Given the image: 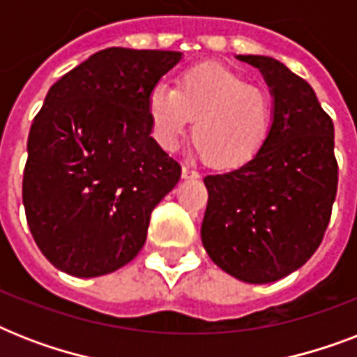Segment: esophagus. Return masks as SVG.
Instances as JSON below:
<instances>
[{
  "instance_id": "1",
  "label": "esophagus",
  "mask_w": 357,
  "mask_h": 357,
  "mask_svg": "<svg viewBox=\"0 0 357 357\" xmlns=\"http://www.w3.org/2000/svg\"><path fill=\"white\" fill-rule=\"evenodd\" d=\"M183 178L185 179H198L200 178V174H198V170H195L192 167H183Z\"/></svg>"
}]
</instances>
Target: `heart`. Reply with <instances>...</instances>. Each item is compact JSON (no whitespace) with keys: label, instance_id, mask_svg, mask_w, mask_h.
Masks as SVG:
<instances>
[{"label":"heart","instance_id":"heart-1","mask_svg":"<svg viewBox=\"0 0 357 357\" xmlns=\"http://www.w3.org/2000/svg\"><path fill=\"white\" fill-rule=\"evenodd\" d=\"M153 135L176 150L192 123V142L211 167L234 170L254 161L274 128V100L265 89L222 64L181 70L176 86H153L148 96Z\"/></svg>","mask_w":357,"mask_h":357}]
</instances>
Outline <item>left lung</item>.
I'll list each match as a JSON object with an SVG mask.
<instances>
[{
	"label": "left lung",
	"instance_id": "left-lung-1",
	"mask_svg": "<svg viewBox=\"0 0 357 357\" xmlns=\"http://www.w3.org/2000/svg\"><path fill=\"white\" fill-rule=\"evenodd\" d=\"M274 96V128L254 161L206 176L202 243L222 271L248 283L282 280L321 246L337 195L333 122L310 83L276 59L238 55Z\"/></svg>",
	"mask_w": 357,
	"mask_h": 357
}]
</instances>
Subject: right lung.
I'll use <instances>...</instances> for the list:
<instances>
[{
    "label": "right lung",
    "mask_w": 357,
    "mask_h": 357,
    "mask_svg": "<svg viewBox=\"0 0 357 357\" xmlns=\"http://www.w3.org/2000/svg\"><path fill=\"white\" fill-rule=\"evenodd\" d=\"M179 52L107 47L50 89L31 123L22 198L50 263L77 278L119 271L146 243L181 167L151 139L148 96Z\"/></svg>",
    "instance_id": "add662e5"
}]
</instances>
